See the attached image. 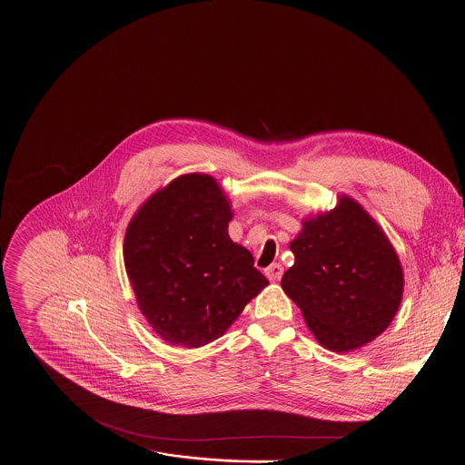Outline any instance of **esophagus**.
<instances>
[{"label":"esophagus","instance_id":"obj_1","mask_svg":"<svg viewBox=\"0 0 465 465\" xmlns=\"http://www.w3.org/2000/svg\"><path fill=\"white\" fill-rule=\"evenodd\" d=\"M264 273L270 281H279L282 277V266L279 262H273L268 268H264Z\"/></svg>","mask_w":465,"mask_h":465}]
</instances>
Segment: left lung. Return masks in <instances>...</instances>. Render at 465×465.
<instances>
[{
  "label": "left lung",
  "mask_w": 465,
  "mask_h": 465,
  "mask_svg": "<svg viewBox=\"0 0 465 465\" xmlns=\"http://www.w3.org/2000/svg\"><path fill=\"white\" fill-rule=\"evenodd\" d=\"M290 250L295 262L281 286L325 349H360L391 325L403 293L401 264L356 201L341 197L332 212L304 221Z\"/></svg>",
  "instance_id": "obj_1"
}]
</instances>
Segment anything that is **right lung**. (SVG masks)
<instances>
[{
	"label": "right lung",
	"mask_w": 465,
	"mask_h": 465,
	"mask_svg": "<svg viewBox=\"0 0 465 465\" xmlns=\"http://www.w3.org/2000/svg\"><path fill=\"white\" fill-rule=\"evenodd\" d=\"M230 204L210 175H183L149 197L127 226L124 262L140 312L164 341L219 340L266 284L228 235Z\"/></svg>",
	"instance_id": "add662e5"
}]
</instances>
